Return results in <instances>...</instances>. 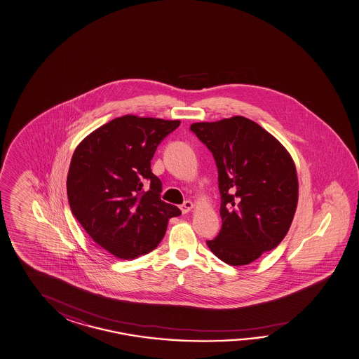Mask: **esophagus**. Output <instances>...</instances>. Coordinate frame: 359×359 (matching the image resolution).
Returning a JSON list of instances; mask_svg holds the SVG:
<instances>
[{
	"label": "esophagus",
	"instance_id": "obj_1",
	"mask_svg": "<svg viewBox=\"0 0 359 359\" xmlns=\"http://www.w3.org/2000/svg\"><path fill=\"white\" fill-rule=\"evenodd\" d=\"M193 207H194V204L191 203L190 201H187V202H184V203L180 205V210H182V212L185 215V213H189L190 210H193Z\"/></svg>",
	"mask_w": 359,
	"mask_h": 359
}]
</instances>
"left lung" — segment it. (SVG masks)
Wrapping results in <instances>:
<instances>
[{
	"instance_id": "8db88e82",
	"label": "left lung",
	"mask_w": 359,
	"mask_h": 359,
	"mask_svg": "<svg viewBox=\"0 0 359 359\" xmlns=\"http://www.w3.org/2000/svg\"><path fill=\"white\" fill-rule=\"evenodd\" d=\"M216 160L222 227L207 241L226 264L246 265L280 244L298 201L296 166L282 143L244 116L193 123Z\"/></svg>"
}]
</instances>
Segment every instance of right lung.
Masks as SVG:
<instances>
[{
	"mask_svg": "<svg viewBox=\"0 0 359 359\" xmlns=\"http://www.w3.org/2000/svg\"><path fill=\"white\" fill-rule=\"evenodd\" d=\"M180 126L124 115L95 129L76 147L67 175L69 207L95 243L119 259L154 250L171 217L163 183L151 171L157 146Z\"/></svg>",
	"mask_w": 359,
	"mask_h": 359,
	"instance_id": "right-lung-1",
	"label": "right lung"
}]
</instances>
